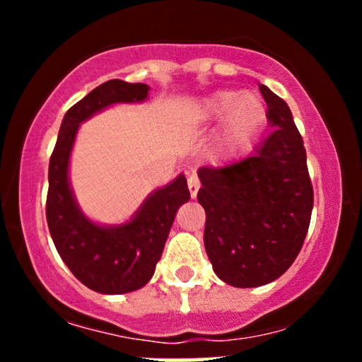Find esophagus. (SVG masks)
I'll list each match as a JSON object with an SVG mask.
<instances>
[{
  "instance_id": "esophagus-1",
  "label": "esophagus",
  "mask_w": 362,
  "mask_h": 362,
  "mask_svg": "<svg viewBox=\"0 0 362 362\" xmlns=\"http://www.w3.org/2000/svg\"><path fill=\"white\" fill-rule=\"evenodd\" d=\"M187 184H189V190H190V197H195L199 192V187H201V184H199V178L197 175H190L189 180H187Z\"/></svg>"
}]
</instances>
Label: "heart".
<instances>
[{"mask_svg": "<svg viewBox=\"0 0 362 362\" xmlns=\"http://www.w3.org/2000/svg\"><path fill=\"white\" fill-rule=\"evenodd\" d=\"M199 120L202 124L221 122L216 153L221 158H233L245 151L259 136L267 120L264 98L253 91L218 90L199 103Z\"/></svg>", "mask_w": 362, "mask_h": 362, "instance_id": "heart-1", "label": "heart"}]
</instances>
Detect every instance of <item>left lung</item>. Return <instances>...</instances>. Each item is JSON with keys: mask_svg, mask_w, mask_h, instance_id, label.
Masks as SVG:
<instances>
[{"mask_svg": "<svg viewBox=\"0 0 362 362\" xmlns=\"http://www.w3.org/2000/svg\"><path fill=\"white\" fill-rule=\"evenodd\" d=\"M259 88L271 134L250 158L199 170L207 257L216 276L235 288L269 284L288 271L308 233L313 209L306 151L293 114L267 86Z\"/></svg>", "mask_w": 362, "mask_h": 362, "instance_id": "8db88e82", "label": "left lung"}]
</instances>
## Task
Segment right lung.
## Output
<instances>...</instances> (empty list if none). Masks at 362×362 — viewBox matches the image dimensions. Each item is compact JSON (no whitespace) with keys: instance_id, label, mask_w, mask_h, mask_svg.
Masks as SVG:
<instances>
[{"instance_id":"obj_1","label":"right lung","mask_w":362,"mask_h":362,"mask_svg":"<svg viewBox=\"0 0 362 362\" xmlns=\"http://www.w3.org/2000/svg\"><path fill=\"white\" fill-rule=\"evenodd\" d=\"M144 83L110 80L91 90L64 114L49 161V231L62 262L86 288L102 294H126L146 286L161 259L178 207L190 199L184 173L153 190L139 209L120 224H100L78 206L69 160L80 124L115 103L148 98Z\"/></svg>"}]
</instances>
